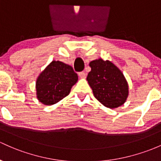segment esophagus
I'll use <instances>...</instances> for the list:
<instances>
[{
  "mask_svg": "<svg viewBox=\"0 0 161 161\" xmlns=\"http://www.w3.org/2000/svg\"><path fill=\"white\" fill-rule=\"evenodd\" d=\"M86 75H87V74H86L85 72H84V71L79 72L78 73V76L80 77V78H85Z\"/></svg>",
  "mask_w": 161,
  "mask_h": 161,
  "instance_id": "1",
  "label": "esophagus"
}]
</instances>
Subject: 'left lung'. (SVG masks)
Wrapping results in <instances>:
<instances>
[{
    "instance_id": "8db88e82",
    "label": "left lung",
    "mask_w": 161,
    "mask_h": 161,
    "mask_svg": "<svg viewBox=\"0 0 161 161\" xmlns=\"http://www.w3.org/2000/svg\"><path fill=\"white\" fill-rule=\"evenodd\" d=\"M91 70L87 80L96 99L108 108H117L128 96V84L120 69L109 60L101 58L89 64Z\"/></svg>"
}]
</instances>
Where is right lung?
Listing matches in <instances>:
<instances>
[{"instance_id": "add662e5", "label": "right lung", "mask_w": 161, "mask_h": 161, "mask_svg": "<svg viewBox=\"0 0 161 161\" xmlns=\"http://www.w3.org/2000/svg\"><path fill=\"white\" fill-rule=\"evenodd\" d=\"M77 80V74L71 66L53 60L37 79V99L45 105L54 104L70 94Z\"/></svg>"}]
</instances>
